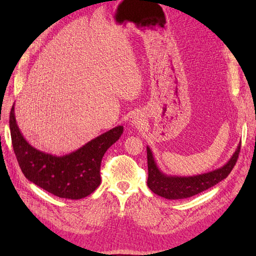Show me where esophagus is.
<instances>
[{
	"label": "esophagus",
	"mask_w": 256,
	"mask_h": 256,
	"mask_svg": "<svg viewBox=\"0 0 256 256\" xmlns=\"http://www.w3.org/2000/svg\"><path fill=\"white\" fill-rule=\"evenodd\" d=\"M132 124L135 126L140 128V126H142V119H139L138 117H134L132 120Z\"/></svg>",
	"instance_id": "esophagus-1"
}]
</instances>
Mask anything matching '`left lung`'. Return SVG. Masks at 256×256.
Here are the masks:
<instances>
[{
	"label": "left lung",
	"mask_w": 256,
	"mask_h": 256,
	"mask_svg": "<svg viewBox=\"0 0 256 256\" xmlns=\"http://www.w3.org/2000/svg\"><path fill=\"white\" fill-rule=\"evenodd\" d=\"M147 166H148V180L147 186L156 195L166 199H184L204 192L217 184L228 176L234 167L240 150V142L228 162L219 169L198 174L193 176H167L158 167L152 152L147 146Z\"/></svg>",
	"instance_id": "left-lung-1"
}]
</instances>
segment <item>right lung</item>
Masks as SVG:
<instances>
[{
    "instance_id": "obj_1",
    "label": "right lung",
    "mask_w": 256,
    "mask_h": 256,
    "mask_svg": "<svg viewBox=\"0 0 256 256\" xmlns=\"http://www.w3.org/2000/svg\"><path fill=\"white\" fill-rule=\"evenodd\" d=\"M13 150L26 176L36 186L60 198L82 199L100 184V163L109 150L124 132L118 126L92 139L68 154L57 156L40 152L26 142L14 115V104L9 117Z\"/></svg>"
}]
</instances>
